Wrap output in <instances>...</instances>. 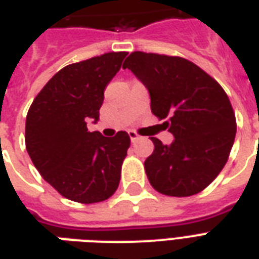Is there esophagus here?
Masks as SVG:
<instances>
[{"instance_id":"1","label":"esophagus","mask_w":259,"mask_h":259,"mask_svg":"<svg viewBox=\"0 0 259 259\" xmlns=\"http://www.w3.org/2000/svg\"><path fill=\"white\" fill-rule=\"evenodd\" d=\"M129 137L132 143H136V141H138V140H141V136H138L136 132H129Z\"/></svg>"}]
</instances>
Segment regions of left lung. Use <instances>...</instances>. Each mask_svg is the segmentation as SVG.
I'll list each match as a JSON object with an SVG mask.
<instances>
[{"label": "left lung", "instance_id": "8db88e82", "mask_svg": "<svg viewBox=\"0 0 259 259\" xmlns=\"http://www.w3.org/2000/svg\"><path fill=\"white\" fill-rule=\"evenodd\" d=\"M149 92L151 110L174 136L155 149L144 165L152 187L171 197L202 191L226 165L236 134L230 99L220 84L181 57L134 51L125 59Z\"/></svg>", "mask_w": 259, "mask_h": 259}]
</instances>
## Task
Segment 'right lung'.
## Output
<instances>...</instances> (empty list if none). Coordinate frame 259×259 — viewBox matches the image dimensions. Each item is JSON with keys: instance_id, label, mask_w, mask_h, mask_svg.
<instances>
[{"instance_id": "add662e5", "label": "right lung", "mask_w": 259, "mask_h": 259, "mask_svg": "<svg viewBox=\"0 0 259 259\" xmlns=\"http://www.w3.org/2000/svg\"><path fill=\"white\" fill-rule=\"evenodd\" d=\"M127 53L70 64L55 73L33 99L25 121V147L43 179L68 200L95 204L110 198L119 185L130 147L126 132L104 137L88 132L99 121L104 90Z\"/></svg>"}]
</instances>
